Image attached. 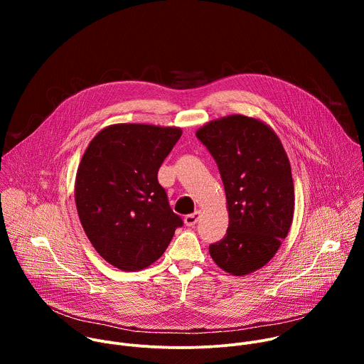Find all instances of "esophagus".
Here are the masks:
<instances>
[{
  "instance_id": "obj_1",
  "label": "esophagus",
  "mask_w": 364,
  "mask_h": 364,
  "mask_svg": "<svg viewBox=\"0 0 364 364\" xmlns=\"http://www.w3.org/2000/svg\"><path fill=\"white\" fill-rule=\"evenodd\" d=\"M200 216H201V212H200V210H196L194 213L187 215V216L184 218V223H186V226H194V225L198 222Z\"/></svg>"
}]
</instances>
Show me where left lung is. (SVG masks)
I'll use <instances>...</instances> for the list:
<instances>
[{
    "label": "left lung",
    "mask_w": 364,
    "mask_h": 364,
    "mask_svg": "<svg viewBox=\"0 0 364 364\" xmlns=\"http://www.w3.org/2000/svg\"><path fill=\"white\" fill-rule=\"evenodd\" d=\"M196 136L218 163L229 228L209 246L216 265L243 277L265 267L292 225L295 194L288 155L264 121L235 114L207 122Z\"/></svg>",
    "instance_id": "8db88e82"
}]
</instances>
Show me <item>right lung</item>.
Segmentation results:
<instances>
[{
  "mask_svg": "<svg viewBox=\"0 0 364 364\" xmlns=\"http://www.w3.org/2000/svg\"><path fill=\"white\" fill-rule=\"evenodd\" d=\"M183 131L178 127L114 124L89 142L75 180L82 228L112 267L135 272L166 252L183 225L157 174Z\"/></svg>",
  "mask_w": 364,
  "mask_h": 364,
  "instance_id": "add662e5",
  "label": "right lung"
}]
</instances>
